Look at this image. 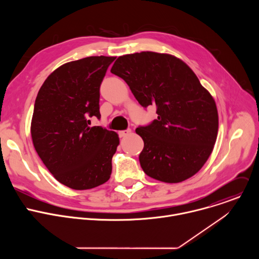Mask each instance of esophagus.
<instances>
[{
  "label": "esophagus",
  "instance_id": "obj_1",
  "mask_svg": "<svg viewBox=\"0 0 259 259\" xmlns=\"http://www.w3.org/2000/svg\"><path fill=\"white\" fill-rule=\"evenodd\" d=\"M129 133H131V130H130V129L123 130V131H119V136H120V137H125V136H127Z\"/></svg>",
  "mask_w": 259,
  "mask_h": 259
}]
</instances>
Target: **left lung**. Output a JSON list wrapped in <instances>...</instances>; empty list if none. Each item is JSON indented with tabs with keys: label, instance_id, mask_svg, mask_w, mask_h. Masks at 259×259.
I'll return each instance as SVG.
<instances>
[{
	"label": "left lung",
	"instance_id": "left-lung-1",
	"mask_svg": "<svg viewBox=\"0 0 259 259\" xmlns=\"http://www.w3.org/2000/svg\"><path fill=\"white\" fill-rule=\"evenodd\" d=\"M110 72L122 78L139 104L158 118L135 130L144 142L139 163L146 175L177 183L195 175L212 153L218 131L214 99L195 72L169 54L120 56Z\"/></svg>",
	"mask_w": 259,
	"mask_h": 259
}]
</instances>
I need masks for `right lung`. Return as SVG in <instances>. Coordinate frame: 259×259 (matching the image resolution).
Masks as SVG:
<instances>
[{"mask_svg": "<svg viewBox=\"0 0 259 259\" xmlns=\"http://www.w3.org/2000/svg\"><path fill=\"white\" fill-rule=\"evenodd\" d=\"M116 57L90 56L67 62L46 79L35 98L31 138L39 157L64 186L89 190L106 182L119 136L101 126L100 85Z\"/></svg>", "mask_w": 259, "mask_h": 259, "instance_id": "right-lung-1", "label": "right lung"}]
</instances>
